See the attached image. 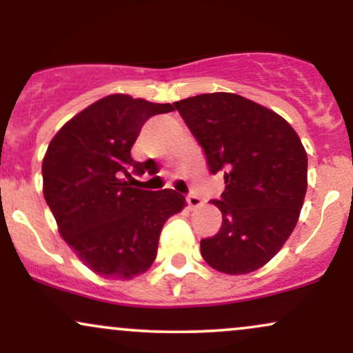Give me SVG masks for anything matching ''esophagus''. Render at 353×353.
Here are the masks:
<instances>
[{
  "label": "esophagus",
  "instance_id": "obj_1",
  "mask_svg": "<svg viewBox=\"0 0 353 353\" xmlns=\"http://www.w3.org/2000/svg\"><path fill=\"white\" fill-rule=\"evenodd\" d=\"M185 201H188L190 209H197V208H201V205H202V199L199 196H197V194H189V196L185 197Z\"/></svg>",
  "mask_w": 353,
  "mask_h": 353
}]
</instances>
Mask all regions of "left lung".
I'll return each mask as SVG.
<instances>
[{
	"mask_svg": "<svg viewBox=\"0 0 353 353\" xmlns=\"http://www.w3.org/2000/svg\"><path fill=\"white\" fill-rule=\"evenodd\" d=\"M204 149L210 174L225 189L212 201L222 212L216 236L201 254L219 272L249 274L285 244L307 190V152L277 112L232 92L199 94L174 103Z\"/></svg>",
	"mask_w": 353,
	"mask_h": 353,
	"instance_id": "8db88e82",
	"label": "left lung"
}]
</instances>
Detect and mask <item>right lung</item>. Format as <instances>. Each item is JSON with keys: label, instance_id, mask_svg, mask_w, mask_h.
Listing matches in <instances>:
<instances>
[{"label": "right lung", "instance_id": "add662e5", "mask_svg": "<svg viewBox=\"0 0 353 353\" xmlns=\"http://www.w3.org/2000/svg\"><path fill=\"white\" fill-rule=\"evenodd\" d=\"M171 111L172 104L111 94L68 121L48 145L44 199L61 237L103 277L129 281L144 274L164 222L184 209L176 190L137 189L123 179L157 172L152 159H132L131 148L149 117Z\"/></svg>", "mask_w": 353, "mask_h": 353}]
</instances>
